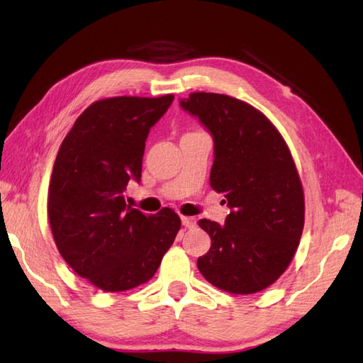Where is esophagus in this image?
Returning a JSON list of instances; mask_svg holds the SVG:
<instances>
[{"mask_svg":"<svg viewBox=\"0 0 363 363\" xmlns=\"http://www.w3.org/2000/svg\"><path fill=\"white\" fill-rule=\"evenodd\" d=\"M181 221H182V226L184 228H195L196 226V221L191 218V217H181Z\"/></svg>","mask_w":363,"mask_h":363,"instance_id":"1","label":"esophagus"}]
</instances>
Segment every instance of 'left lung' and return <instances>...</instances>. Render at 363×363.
Wrapping results in <instances>:
<instances>
[{
	"mask_svg": "<svg viewBox=\"0 0 363 363\" xmlns=\"http://www.w3.org/2000/svg\"><path fill=\"white\" fill-rule=\"evenodd\" d=\"M213 138L211 187L225 194V225L199 220L211 250L198 269L235 295L267 289L291 262L304 226V195L295 162L264 113L240 99L196 91L179 99Z\"/></svg>",
	"mask_w": 363,
	"mask_h": 363,
	"instance_id": "1",
	"label": "left lung"
}]
</instances>
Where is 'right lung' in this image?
<instances>
[{
	"label": "right lung",
	"mask_w": 363,
	"mask_h": 363,
	"mask_svg": "<svg viewBox=\"0 0 363 363\" xmlns=\"http://www.w3.org/2000/svg\"><path fill=\"white\" fill-rule=\"evenodd\" d=\"M174 96H117L84 111L54 162L48 217L60 256L104 291L150 281L173 245L181 218L165 207L146 215L126 204L140 182L145 142Z\"/></svg>",
	"instance_id": "add662e5"
}]
</instances>
